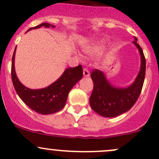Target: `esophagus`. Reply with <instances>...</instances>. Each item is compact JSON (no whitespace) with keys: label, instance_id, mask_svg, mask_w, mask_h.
Returning <instances> with one entry per match:
<instances>
[{"label":"esophagus","instance_id":"obj_1","mask_svg":"<svg viewBox=\"0 0 159 159\" xmlns=\"http://www.w3.org/2000/svg\"><path fill=\"white\" fill-rule=\"evenodd\" d=\"M89 74H90V73H89V70H88L87 68L83 69V75H84V76H89Z\"/></svg>","mask_w":159,"mask_h":159}]
</instances>
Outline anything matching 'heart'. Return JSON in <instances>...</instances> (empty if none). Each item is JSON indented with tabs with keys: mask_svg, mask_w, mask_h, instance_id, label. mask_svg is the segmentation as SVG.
Returning a JSON list of instances; mask_svg holds the SVG:
<instances>
[{
	"mask_svg": "<svg viewBox=\"0 0 159 159\" xmlns=\"http://www.w3.org/2000/svg\"><path fill=\"white\" fill-rule=\"evenodd\" d=\"M99 47H95V48L92 49V50H87V51H86V52H87L88 53H96V52L99 51Z\"/></svg>",
	"mask_w": 159,
	"mask_h": 159,
	"instance_id": "b5f03b06",
	"label": "heart"
}]
</instances>
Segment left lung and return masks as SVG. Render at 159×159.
<instances>
[{
	"label": "left lung",
	"mask_w": 159,
	"mask_h": 159,
	"mask_svg": "<svg viewBox=\"0 0 159 159\" xmlns=\"http://www.w3.org/2000/svg\"><path fill=\"white\" fill-rule=\"evenodd\" d=\"M135 37L134 44L139 50L141 55V69L139 73L132 86L128 88H115L109 84L105 75L98 69L91 73L93 82V89L89 104L92 109L99 115L104 117H116L129 111L139 97L145 76V57L143 50L137 43Z\"/></svg>",
	"instance_id": "obj_1"
}]
</instances>
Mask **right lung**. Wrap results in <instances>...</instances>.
Returning <instances> with one entry per match:
<instances>
[{
  "label": "right lung",
  "mask_w": 159,
  "mask_h": 159,
  "mask_svg": "<svg viewBox=\"0 0 159 159\" xmlns=\"http://www.w3.org/2000/svg\"><path fill=\"white\" fill-rule=\"evenodd\" d=\"M54 27L47 23H43L29 29L40 28V27ZM16 48L12 57L11 79L16 92L21 100L31 109L43 115L55 113L61 110L66 105L70 91L75 84L83 77V67L81 65L76 67L66 69L61 76L53 84L41 89H30L26 87L17 79L14 70V57Z\"/></svg>",
  "instance_id": "1"
}]
</instances>
